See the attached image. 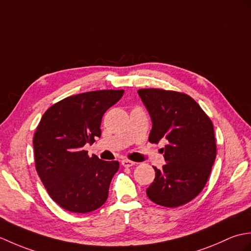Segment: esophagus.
<instances>
[{"label": "esophagus", "mask_w": 251, "mask_h": 251, "mask_svg": "<svg viewBox=\"0 0 251 251\" xmlns=\"http://www.w3.org/2000/svg\"><path fill=\"white\" fill-rule=\"evenodd\" d=\"M121 164L124 165L125 168H130V166H133V165H134V164H135V162H133V161H131V160L125 159V160H122Z\"/></svg>", "instance_id": "34e87169"}]
</instances>
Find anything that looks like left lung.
<instances>
[{"instance_id":"left-lung-1","label":"left lung","mask_w":251,"mask_h":251,"mask_svg":"<svg viewBox=\"0 0 251 251\" xmlns=\"http://www.w3.org/2000/svg\"><path fill=\"white\" fill-rule=\"evenodd\" d=\"M151 117L148 141L162 148L166 164L154 169L147 196L164 207H178L198 197L213 168L217 147L214 126L200 105L186 93L149 88L137 91Z\"/></svg>"}]
</instances>
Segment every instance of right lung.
I'll use <instances>...</instances> for the list:
<instances>
[{
	"instance_id": "add662e5",
	"label": "right lung",
	"mask_w": 251,
	"mask_h": 251,
	"mask_svg": "<svg viewBox=\"0 0 251 251\" xmlns=\"http://www.w3.org/2000/svg\"><path fill=\"white\" fill-rule=\"evenodd\" d=\"M124 90H98L65 98L50 106L38 124L33 146L35 168L55 203L86 214L106 202L118 161L89 157L83 150L101 136L102 117Z\"/></svg>"
}]
</instances>
